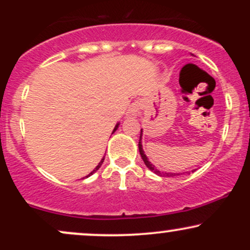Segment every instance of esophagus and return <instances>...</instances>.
Segmentation results:
<instances>
[{
  "label": "esophagus",
  "mask_w": 250,
  "mask_h": 250,
  "mask_svg": "<svg viewBox=\"0 0 250 250\" xmlns=\"http://www.w3.org/2000/svg\"><path fill=\"white\" fill-rule=\"evenodd\" d=\"M140 109H141V104H140L139 101L131 103L130 107H129L128 111L131 116H137L140 114Z\"/></svg>",
  "instance_id": "esophagus-1"
}]
</instances>
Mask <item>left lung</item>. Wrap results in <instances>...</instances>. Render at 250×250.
<instances>
[{
	"label": "left lung",
	"mask_w": 250,
	"mask_h": 250,
	"mask_svg": "<svg viewBox=\"0 0 250 250\" xmlns=\"http://www.w3.org/2000/svg\"><path fill=\"white\" fill-rule=\"evenodd\" d=\"M139 150H140V154H141V157H142L143 162H145V165L147 166V167L150 169L153 173H155L156 175H160V176H163V177H173V176H176V175H180V174H175V173H165V171H161V170H159V169L155 168V166L151 165V162H149L148 157L146 156L145 151H143V148H142V129H141V134H140Z\"/></svg>",
	"instance_id": "left-lung-1"
}]
</instances>
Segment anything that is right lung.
<instances>
[{
    "mask_svg": "<svg viewBox=\"0 0 250 250\" xmlns=\"http://www.w3.org/2000/svg\"><path fill=\"white\" fill-rule=\"evenodd\" d=\"M117 127H119V123H117V125H115V128H114L113 133H115V130H116V129H117ZM103 160H104V157H103V159L101 160V162H100V163H99V165H97V166H96V168H95V169H94V170H93V171H91V173H90V174H89V175H87V176H85V177L90 176V175H93L94 173H95V171H96V170H99V169H100V167H101V166H102V163H103Z\"/></svg>",
    "mask_w": 250,
    "mask_h": 250,
    "instance_id": "right-lung-1",
    "label": "right lung"
}]
</instances>
